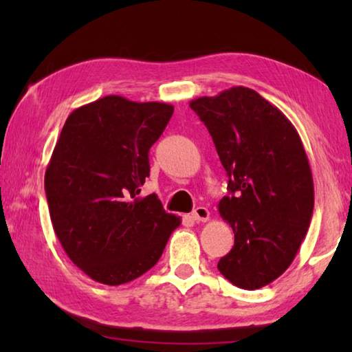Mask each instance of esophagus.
<instances>
[{"label": "esophagus", "mask_w": 352, "mask_h": 352, "mask_svg": "<svg viewBox=\"0 0 352 352\" xmlns=\"http://www.w3.org/2000/svg\"><path fill=\"white\" fill-rule=\"evenodd\" d=\"M190 217H192L195 222H206V220L210 219V211H208V208L205 206H199L195 208V211L192 214H190Z\"/></svg>", "instance_id": "34e87169"}]
</instances>
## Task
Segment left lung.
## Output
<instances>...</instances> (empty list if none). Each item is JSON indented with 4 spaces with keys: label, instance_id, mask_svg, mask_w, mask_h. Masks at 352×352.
Wrapping results in <instances>:
<instances>
[{
    "label": "left lung",
    "instance_id": "left-lung-1",
    "mask_svg": "<svg viewBox=\"0 0 352 352\" xmlns=\"http://www.w3.org/2000/svg\"><path fill=\"white\" fill-rule=\"evenodd\" d=\"M228 175L219 212L234 233L217 269L254 290L289 269L314 212V180L300 135L281 110L247 87L189 102Z\"/></svg>",
    "mask_w": 352,
    "mask_h": 352
}]
</instances>
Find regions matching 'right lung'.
I'll list each match as a JSON object with an SVG mask.
<instances>
[{
    "label": "right lung",
    "mask_w": 352,
    "mask_h": 352,
    "mask_svg": "<svg viewBox=\"0 0 352 352\" xmlns=\"http://www.w3.org/2000/svg\"><path fill=\"white\" fill-rule=\"evenodd\" d=\"M172 113L111 94L76 109L58 136L45 174L51 222L68 258L100 284L144 275L180 225L157 195L140 197L148 148Z\"/></svg>",
    "instance_id": "1"
}]
</instances>
